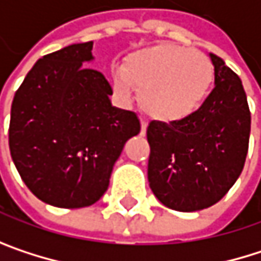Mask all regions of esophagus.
<instances>
[{
    "mask_svg": "<svg viewBox=\"0 0 261 261\" xmlns=\"http://www.w3.org/2000/svg\"><path fill=\"white\" fill-rule=\"evenodd\" d=\"M140 124H142V128H140V134H142V136H145V133H146V125H148V124H146V121H143V119L140 121Z\"/></svg>",
    "mask_w": 261,
    "mask_h": 261,
    "instance_id": "1",
    "label": "esophagus"
}]
</instances>
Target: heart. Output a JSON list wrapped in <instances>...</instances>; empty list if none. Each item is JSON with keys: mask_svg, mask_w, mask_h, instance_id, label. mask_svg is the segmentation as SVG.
<instances>
[{"mask_svg": "<svg viewBox=\"0 0 261 261\" xmlns=\"http://www.w3.org/2000/svg\"><path fill=\"white\" fill-rule=\"evenodd\" d=\"M213 75V65L205 54L175 43H157L134 51L124 68L116 66L112 71V89L119 99L128 101L134 84L146 115L162 122H177L199 109Z\"/></svg>", "mask_w": 261, "mask_h": 261, "instance_id": "heart-1", "label": "heart"}]
</instances>
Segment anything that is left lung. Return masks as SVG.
<instances>
[{
	"label": "left lung",
	"instance_id": "8db88e82",
	"mask_svg": "<svg viewBox=\"0 0 261 261\" xmlns=\"http://www.w3.org/2000/svg\"><path fill=\"white\" fill-rule=\"evenodd\" d=\"M215 89L177 122L151 121L148 181L155 198L177 212H198L221 201L242 174L251 113L242 81L216 54Z\"/></svg>",
	"mask_w": 261,
	"mask_h": 261
}]
</instances>
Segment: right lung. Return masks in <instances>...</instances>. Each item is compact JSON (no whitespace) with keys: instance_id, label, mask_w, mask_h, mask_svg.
Segmentation results:
<instances>
[{"instance_id":"right-lung-1","label":"right lung","mask_w":261,"mask_h":261,"mask_svg":"<svg viewBox=\"0 0 261 261\" xmlns=\"http://www.w3.org/2000/svg\"><path fill=\"white\" fill-rule=\"evenodd\" d=\"M93 42L43 56L16 90L9 128L13 163L40 201L89 207L109 189L125 142L139 134L134 112L112 106V86L86 68Z\"/></svg>"}]
</instances>
